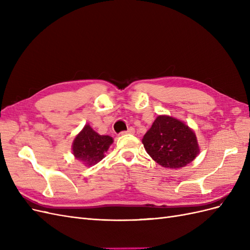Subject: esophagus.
Segmentation results:
<instances>
[{
  "label": "esophagus",
  "mask_w": 250,
  "mask_h": 250,
  "mask_svg": "<svg viewBox=\"0 0 250 250\" xmlns=\"http://www.w3.org/2000/svg\"><path fill=\"white\" fill-rule=\"evenodd\" d=\"M134 128L133 127H129V128H128V129L127 130H125V131H122V132H121V134H122V135H124V134H127V133H130V134H133L134 133Z\"/></svg>",
  "instance_id": "esophagus-1"
}]
</instances>
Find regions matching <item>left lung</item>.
Returning a JSON list of instances; mask_svg holds the SVG:
<instances>
[{"label": "left lung", "instance_id": "left-lung-1", "mask_svg": "<svg viewBox=\"0 0 250 250\" xmlns=\"http://www.w3.org/2000/svg\"><path fill=\"white\" fill-rule=\"evenodd\" d=\"M142 143L152 160L168 169L184 168L199 153L195 132L170 116H158Z\"/></svg>", "mask_w": 250, "mask_h": 250}]
</instances>
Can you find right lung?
I'll return each mask as SVG.
<instances>
[{
	"instance_id": "add662e5",
	"label": "right lung",
	"mask_w": 250,
	"mask_h": 250,
	"mask_svg": "<svg viewBox=\"0 0 250 250\" xmlns=\"http://www.w3.org/2000/svg\"><path fill=\"white\" fill-rule=\"evenodd\" d=\"M112 142L109 135H100L86 124L75 138L72 151L76 160L89 167L103 160Z\"/></svg>"
}]
</instances>
